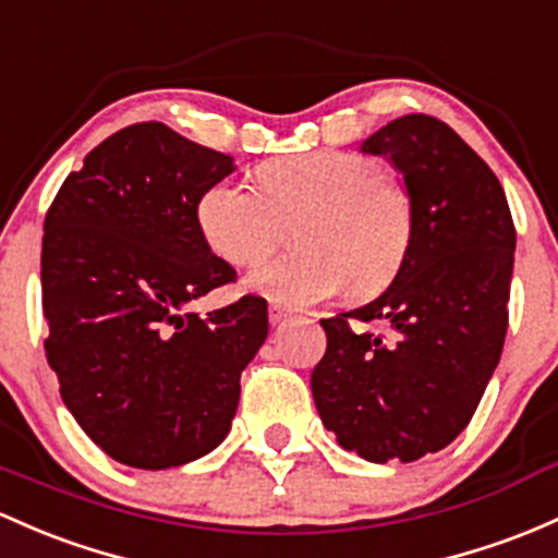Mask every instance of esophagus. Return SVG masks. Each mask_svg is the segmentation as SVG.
Instances as JSON below:
<instances>
[{"mask_svg": "<svg viewBox=\"0 0 558 558\" xmlns=\"http://www.w3.org/2000/svg\"><path fill=\"white\" fill-rule=\"evenodd\" d=\"M289 315H291V312L286 307H280V304H269V323H272V326L283 323Z\"/></svg>", "mask_w": 558, "mask_h": 558, "instance_id": "obj_1", "label": "esophagus"}]
</instances>
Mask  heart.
Wrapping results in <instances>:
<instances>
[{
    "mask_svg": "<svg viewBox=\"0 0 558 558\" xmlns=\"http://www.w3.org/2000/svg\"><path fill=\"white\" fill-rule=\"evenodd\" d=\"M259 190L214 182L195 204L201 235L235 267L265 259L293 225L299 251L256 267L246 291L286 307H310L354 293H376L395 280L413 241V201L384 174L378 158L352 150H312L256 169Z\"/></svg>",
    "mask_w": 558,
    "mask_h": 558,
    "instance_id": "1",
    "label": "heart"
}]
</instances>
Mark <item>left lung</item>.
<instances>
[{
    "label": "left lung",
    "instance_id": "obj_1",
    "mask_svg": "<svg viewBox=\"0 0 558 558\" xmlns=\"http://www.w3.org/2000/svg\"><path fill=\"white\" fill-rule=\"evenodd\" d=\"M387 156L413 201V241L391 286L326 317L312 397L344 450L410 463L469 426L504 352L513 230L493 169L426 113L389 121L363 143ZM376 322L384 335L360 329Z\"/></svg>",
    "mask_w": 558,
    "mask_h": 558
}]
</instances>
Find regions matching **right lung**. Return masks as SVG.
<instances>
[{
    "instance_id": "obj_1",
    "label": "right lung",
    "mask_w": 558,
    "mask_h": 558,
    "mask_svg": "<svg viewBox=\"0 0 558 558\" xmlns=\"http://www.w3.org/2000/svg\"><path fill=\"white\" fill-rule=\"evenodd\" d=\"M232 169V156L143 121L89 150L45 217L47 363L78 426L124 466L171 469L217 448L267 339L262 296L187 310L235 280L195 222L201 193Z\"/></svg>"
}]
</instances>
